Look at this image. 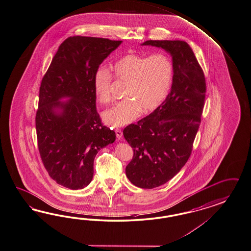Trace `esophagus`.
I'll return each mask as SVG.
<instances>
[{"instance_id":"obj_1","label":"esophagus","mask_w":251,"mask_h":251,"mask_svg":"<svg viewBox=\"0 0 251 251\" xmlns=\"http://www.w3.org/2000/svg\"><path fill=\"white\" fill-rule=\"evenodd\" d=\"M115 132L117 139H118V140H121L122 138V135H123V134H122V129H116Z\"/></svg>"}]
</instances>
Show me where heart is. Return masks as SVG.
Returning a JSON list of instances; mask_svg holds the SVG:
<instances>
[{
    "mask_svg": "<svg viewBox=\"0 0 251 251\" xmlns=\"http://www.w3.org/2000/svg\"><path fill=\"white\" fill-rule=\"evenodd\" d=\"M118 80L127 82L124 97L127 99L103 112V120L109 126L120 128L134 122L144 112L153 111L166 99L174 78V64L163 53L146 56L127 54L112 65ZM112 75L100 68L93 77L96 98L102 104L111 101Z\"/></svg>",
    "mask_w": 251,
    "mask_h": 251,
    "instance_id": "heart-1",
    "label": "heart"
}]
</instances>
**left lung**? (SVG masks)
Wrapping results in <instances>:
<instances>
[{
  "mask_svg": "<svg viewBox=\"0 0 251 251\" xmlns=\"http://www.w3.org/2000/svg\"><path fill=\"white\" fill-rule=\"evenodd\" d=\"M142 46L163 48L172 56L174 78L165 100L149 116L123 129L133 150L126 176L140 188L167 183L188 161L201 122L205 78L189 45L180 40H149Z\"/></svg>",
  "mask_w": 251,
  "mask_h": 251,
  "instance_id": "obj_1",
  "label": "left lung"
}]
</instances>
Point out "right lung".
Returning a JSON list of instances; mask_svg holds the SVG:
<instances>
[{"label": "right lung", "mask_w": 251, "mask_h": 251, "mask_svg": "<svg viewBox=\"0 0 251 251\" xmlns=\"http://www.w3.org/2000/svg\"><path fill=\"white\" fill-rule=\"evenodd\" d=\"M122 41L72 36L64 41L44 75L35 118L38 148L50 177L69 189L93 178L97 153L114 143L96 109L93 77Z\"/></svg>", "instance_id": "1"}]
</instances>
